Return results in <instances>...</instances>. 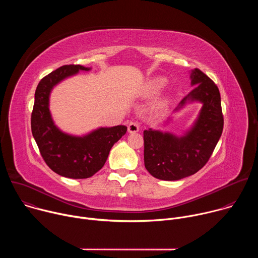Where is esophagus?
Masks as SVG:
<instances>
[{
  "label": "esophagus",
  "mask_w": 258,
  "mask_h": 258,
  "mask_svg": "<svg viewBox=\"0 0 258 258\" xmlns=\"http://www.w3.org/2000/svg\"><path fill=\"white\" fill-rule=\"evenodd\" d=\"M127 131L130 134H134V133H138L140 131V125L137 121H131L128 123V126H127Z\"/></svg>",
  "instance_id": "esophagus-1"
}]
</instances>
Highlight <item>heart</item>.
Returning <instances> with one entry per match:
<instances>
[{
	"label": "heart",
	"instance_id": "1",
	"mask_svg": "<svg viewBox=\"0 0 258 258\" xmlns=\"http://www.w3.org/2000/svg\"><path fill=\"white\" fill-rule=\"evenodd\" d=\"M164 85H165V80L164 79H155L150 83L149 91L152 92V93H155V92L159 91Z\"/></svg>",
	"mask_w": 258,
	"mask_h": 258
}]
</instances>
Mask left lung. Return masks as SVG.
<instances>
[{
  "label": "left lung",
  "mask_w": 258,
  "mask_h": 258,
  "mask_svg": "<svg viewBox=\"0 0 258 258\" xmlns=\"http://www.w3.org/2000/svg\"><path fill=\"white\" fill-rule=\"evenodd\" d=\"M190 79L191 86L195 87L173 112L188 103H201L191 127L181 136L152 128L144 131L145 167L159 179L177 180L196 173L210 158L223 133L224 116L218 88L197 68L191 70Z\"/></svg>",
  "instance_id": "obj_1"
}]
</instances>
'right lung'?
Returning <instances> with one entry per match:
<instances>
[{"instance_id": "add662e5", "label": "right lung", "mask_w": 258, "mask_h": 258, "mask_svg": "<svg viewBox=\"0 0 258 258\" xmlns=\"http://www.w3.org/2000/svg\"><path fill=\"white\" fill-rule=\"evenodd\" d=\"M91 67L64 65L45 77L34 94L31 133L47 165L56 173L69 178H87L105 164L112 146L125 135V125L98 127L86 135L75 136L61 131L50 111V95L62 81L90 71Z\"/></svg>"}]
</instances>
